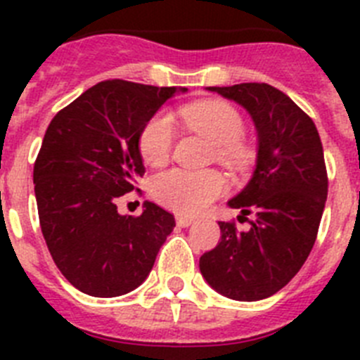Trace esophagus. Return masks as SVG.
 <instances>
[{"label":"esophagus","mask_w":360,"mask_h":360,"mask_svg":"<svg viewBox=\"0 0 360 360\" xmlns=\"http://www.w3.org/2000/svg\"><path fill=\"white\" fill-rule=\"evenodd\" d=\"M176 224L180 225V227H189L191 224H195V219L189 218V216H178Z\"/></svg>","instance_id":"esophagus-1"}]
</instances>
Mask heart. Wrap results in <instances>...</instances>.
<instances>
[{
  "label": "heart",
  "instance_id": "heart-1",
  "mask_svg": "<svg viewBox=\"0 0 360 360\" xmlns=\"http://www.w3.org/2000/svg\"><path fill=\"white\" fill-rule=\"evenodd\" d=\"M182 117L191 129L203 135L212 144L214 157L227 164L243 158V119L236 108L224 101H205L182 110ZM174 120L169 111H158L142 128L139 151L146 164L160 165L171 155L174 142ZM153 196L180 214H198L218 198L225 189L224 174L216 169H182L174 167L157 174L153 180Z\"/></svg>",
  "mask_w": 360,
  "mask_h": 360
}]
</instances>
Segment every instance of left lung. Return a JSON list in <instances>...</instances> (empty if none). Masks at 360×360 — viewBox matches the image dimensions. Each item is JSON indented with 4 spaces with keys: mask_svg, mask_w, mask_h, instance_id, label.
Segmentation results:
<instances>
[{
    "mask_svg": "<svg viewBox=\"0 0 360 360\" xmlns=\"http://www.w3.org/2000/svg\"><path fill=\"white\" fill-rule=\"evenodd\" d=\"M252 117L256 169L229 207L254 212L249 231L218 221L221 240L200 257V272L218 294L259 301L281 290L316 243L328 195L316 124L288 95L265 82L211 86Z\"/></svg>",
    "mask_w": 360,
    "mask_h": 360,
    "instance_id": "obj_1",
    "label": "left lung"
}]
</instances>
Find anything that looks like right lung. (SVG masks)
Segmentation results:
<instances>
[{"mask_svg": "<svg viewBox=\"0 0 360 360\" xmlns=\"http://www.w3.org/2000/svg\"><path fill=\"white\" fill-rule=\"evenodd\" d=\"M187 88L103 81L63 108L34 164L44 241L61 274L94 297H117L144 283L174 227V216L144 203L141 216L117 212L146 167L144 124Z\"/></svg>", "mask_w": 360, "mask_h": 360, "instance_id": "1", "label": "right lung"}]
</instances>
